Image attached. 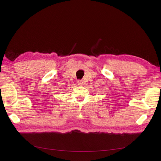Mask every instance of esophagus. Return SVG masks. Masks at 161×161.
<instances>
[{
	"label": "esophagus",
	"mask_w": 161,
	"mask_h": 161,
	"mask_svg": "<svg viewBox=\"0 0 161 161\" xmlns=\"http://www.w3.org/2000/svg\"><path fill=\"white\" fill-rule=\"evenodd\" d=\"M77 83H78V85H81L82 83H83V81H82L81 80H78Z\"/></svg>",
	"instance_id": "1"
}]
</instances>
